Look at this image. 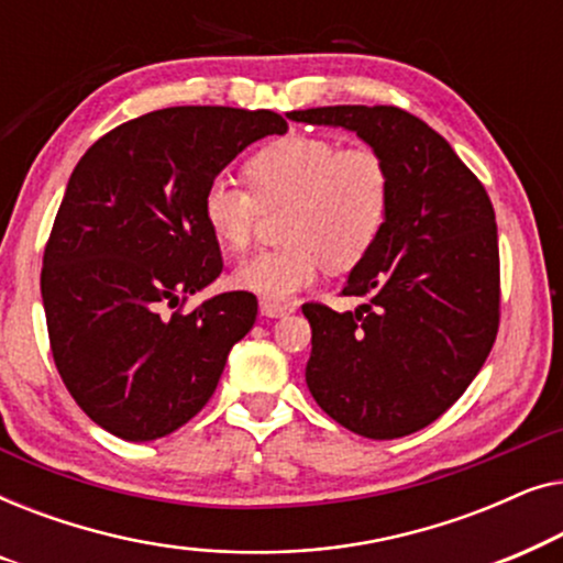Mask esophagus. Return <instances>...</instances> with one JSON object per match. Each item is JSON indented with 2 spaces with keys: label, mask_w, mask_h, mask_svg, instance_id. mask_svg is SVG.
Listing matches in <instances>:
<instances>
[{
  "label": "esophagus",
  "mask_w": 563,
  "mask_h": 563,
  "mask_svg": "<svg viewBox=\"0 0 563 563\" xmlns=\"http://www.w3.org/2000/svg\"><path fill=\"white\" fill-rule=\"evenodd\" d=\"M295 312V305H282L274 302V299H261V314L266 318H284V314Z\"/></svg>",
  "instance_id": "obj_1"
}]
</instances>
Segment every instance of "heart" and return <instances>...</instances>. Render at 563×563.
Returning a JSON list of instances; mask_svg holds the SVG:
<instances>
[{"instance_id": "1", "label": "heart", "mask_w": 563, "mask_h": 563, "mask_svg": "<svg viewBox=\"0 0 563 563\" xmlns=\"http://www.w3.org/2000/svg\"><path fill=\"white\" fill-rule=\"evenodd\" d=\"M249 189L212 179L202 218L220 245L251 243L258 210L287 205L282 249L261 251L233 268V284L264 299H289L325 272L361 264L387 230L395 179L372 145H345L325 135L291 133L266 143L245 161Z\"/></svg>"}]
</instances>
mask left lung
<instances>
[{
    "label": "left lung",
    "mask_w": 563,
    "mask_h": 563,
    "mask_svg": "<svg viewBox=\"0 0 563 563\" xmlns=\"http://www.w3.org/2000/svg\"><path fill=\"white\" fill-rule=\"evenodd\" d=\"M287 118L353 130L391 168L387 230L341 291L366 302L353 312L302 305L312 328L305 379L353 433L410 435L464 395L495 345V207L445 137L399 107H314Z\"/></svg>",
    "instance_id": "1"
}]
</instances>
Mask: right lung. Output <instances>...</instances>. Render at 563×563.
<instances>
[{
  "label": "right lung",
  "mask_w": 563,
  "mask_h": 563,
  "mask_svg": "<svg viewBox=\"0 0 563 563\" xmlns=\"http://www.w3.org/2000/svg\"><path fill=\"white\" fill-rule=\"evenodd\" d=\"M284 133L272 110L166 107L122 122L76 164L41 295L60 379L107 433L156 441L212 397L258 302L222 291L181 310L222 272L202 197L243 148Z\"/></svg>",
  "instance_id": "1"
}]
</instances>
